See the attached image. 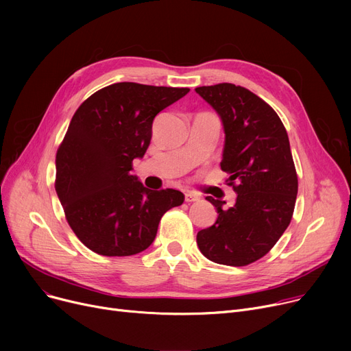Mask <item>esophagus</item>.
<instances>
[{"instance_id":"esophagus-1","label":"esophagus","mask_w":351,"mask_h":351,"mask_svg":"<svg viewBox=\"0 0 351 351\" xmlns=\"http://www.w3.org/2000/svg\"><path fill=\"white\" fill-rule=\"evenodd\" d=\"M185 200L186 202H196V200H199V196L193 192H185Z\"/></svg>"}]
</instances>
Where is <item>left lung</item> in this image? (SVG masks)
Here are the masks:
<instances>
[{
  "label": "left lung",
  "instance_id": "1",
  "mask_svg": "<svg viewBox=\"0 0 351 351\" xmlns=\"http://www.w3.org/2000/svg\"><path fill=\"white\" fill-rule=\"evenodd\" d=\"M222 119L225 129L220 168L236 204L208 196L216 222L197 232L196 242L209 261L246 266L259 261L287 229L298 196V173L286 128L274 109L243 86L217 84L195 89Z\"/></svg>",
  "mask_w": 351,
  "mask_h": 351
}]
</instances>
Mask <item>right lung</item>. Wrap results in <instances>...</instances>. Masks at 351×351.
<instances>
[{"label":"right lung","mask_w":351,"mask_h":351,"mask_svg":"<svg viewBox=\"0 0 351 351\" xmlns=\"http://www.w3.org/2000/svg\"><path fill=\"white\" fill-rule=\"evenodd\" d=\"M189 88L118 82L92 94L73 114L57 151L55 191L73 233L102 256H132L155 241L160 217L185 200L151 191L131 175L151 143L154 118Z\"/></svg>","instance_id":"1"}]
</instances>
